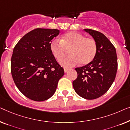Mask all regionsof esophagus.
Masks as SVG:
<instances>
[{"label": "esophagus", "mask_w": 130, "mask_h": 130, "mask_svg": "<svg viewBox=\"0 0 130 130\" xmlns=\"http://www.w3.org/2000/svg\"><path fill=\"white\" fill-rule=\"evenodd\" d=\"M69 70V69L68 68H64V72H65V73L68 72V71Z\"/></svg>", "instance_id": "1"}]
</instances>
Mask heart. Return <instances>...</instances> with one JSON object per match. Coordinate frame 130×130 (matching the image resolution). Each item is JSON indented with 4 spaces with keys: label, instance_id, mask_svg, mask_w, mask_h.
<instances>
[{
    "label": "heart",
    "instance_id": "heart-1",
    "mask_svg": "<svg viewBox=\"0 0 130 130\" xmlns=\"http://www.w3.org/2000/svg\"><path fill=\"white\" fill-rule=\"evenodd\" d=\"M71 55L65 56L59 63L65 67H72L81 62L87 65L93 61L97 52V45L94 39L85 38L83 34L69 32L61 36V40L54 39L50 43V50L56 59L63 56L67 49Z\"/></svg>",
    "mask_w": 130,
    "mask_h": 130
}]
</instances>
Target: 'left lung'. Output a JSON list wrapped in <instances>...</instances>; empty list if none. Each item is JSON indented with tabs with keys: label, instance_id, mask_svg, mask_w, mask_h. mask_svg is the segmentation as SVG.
<instances>
[{
	"label": "left lung",
	"instance_id": "8db88e82",
	"mask_svg": "<svg viewBox=\"0 0 130 130\" xmlns=\"http://www.w3.org/2000/svg\"><path fill=\"white\" fill-rule=\"evenodd\" d=\"M84 30L95 41L97 52L90 63L76 68L78 76L72 84L78 95L94 100L105 94L114 82L117 71V56L114 45L103 34L90 29Z\"/></svg>",
	"mask_w": 130,
	"mask_h": 130
}]
</instances>
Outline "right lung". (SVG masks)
Instances as JSON below:
<instances>
[{"instance_id":"add662e5","label":"right lung","mask_w":130,"mask_h":130,"mask_svg":"<svg viewBox=\"0 0 130 130\" xmlns=\"http://www.w3.org/2000/svg\"><path fill=\"white\" fill-rule=\"evenodd\" d=\"M58 29L37 28L23 36L14 46L11 73L19 90L29 99L43 101L55 92L64 70L50 50Z\"/></svg>"}]
</instances>
